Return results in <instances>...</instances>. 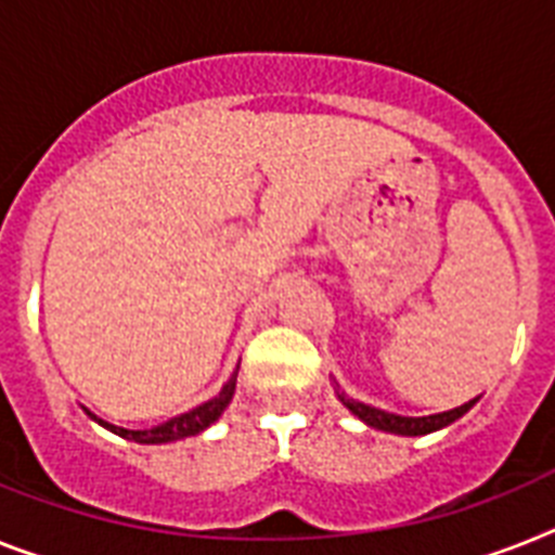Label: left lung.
Wrapping results in <instances>:
<instances>
[{
  "instance_id": "8db88e82",
  "label": "left lung",
  "mask_w": 555,
  "mask_h": 555,
  "mask_svg": "<svg viewBox=\"0 0 555 555\" xmlns=\"http://www.w3.org/2000/svg\"><path fill=\"white\" fill-rule=\"evenodd\" d=\"M337 400L357 416V420H363L369 428H377V431H386V434H400V437H425V434H434L439 428H446V425L456 423L462 414H468L474 409V402H465L460 409H451V411H442V414H428V416H402V414H391V411H383V409H374V405H365L360 400H351L346 393L337 388Z\"/></svg>"
}]
</instances>
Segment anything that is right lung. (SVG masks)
<instances>
[{
  "label": "right lung",
  "mask_w": 555,
  "mask_h": 555,
  "mask_svg": "<svg viewBox=\"0 0 555 555\" xmlns=\"http://www.w3.org/2000/svg\"><path fill=\"white\" fill-rule=\"evenodd\" d=\"M235 383H237V371L227 379V386L221 388V393H218V397L201 402V405H195V409L186 411V414L172 416V420H167V423L153 425V428H144V431L118 428V425L107 423V420H102V416H95L93 411H87V409L85 411L90 420H95V423L104 425L107 431L118 434V437L132 439V442H141V446H164V442H176V439H186V437H195V434L206 431V428H209V425H212L215 420L223 414V411H227L229 402H232V397H235Z\"/></svg>",
  "instance_id": "add662e5"
}]
</instances>
